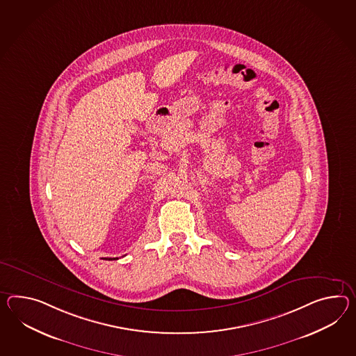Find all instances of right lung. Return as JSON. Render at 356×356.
Wrapping results in <instances>:
<instances>
[{"mask_svg": "<svg viewBox=\"0 0 356 356\" xmlns=\"http://www.w3.org/2000/svg\"><path fill=\"white\" fill-rule=\"evenodd\" d=\"M104 260H118V259H104Z\"/></svg>", "mask_w": 356, "mask_h": 356, "instance_id": "right-lung-1", "label": "right lung"}]
</instances>
